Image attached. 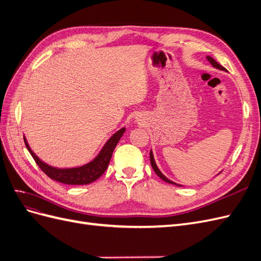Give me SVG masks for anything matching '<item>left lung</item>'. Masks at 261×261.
Returning <instances> with one entry per match:
<instances>
[{"instance_id":"obj_1","label":"left lung","mask_w":261,"mask_h":261,"mask_svg":"<svg viewBox=\"0 0 261 261\" xmlns=\"http://www.w3.org/2000/svg\"><path fill=\"white\" fill-rule=\"evenodd\" d=\"M207 59V61L210 63V64L215 67V68H217V69H220V70H225V68L223 67V66H221L218 62H216L215 61V59H212L211 57H207L206 58ZM150 162H151V167H152V169H153V171L155 172V174L159 176L161 179H163L164 181H167V183H169V184H174V185H176V186H183V185H180V184H176L175 181H173V180H171V179H169L167 176L165 175H163L162 174V172L159 170V168H158V165H156V163H155V161H154V156H153V152H152V150H150ZM221 173V172H220Z\"/></svg>"}]
</instances>
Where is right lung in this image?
<instances>
[{
	"instance_id": "1",
	"label": "right lung",
	"mask_w": 261,
	"mask_h": 261,
	"mask_svg": "<svg viewBox=\"0 0 261 261\" xmlns=\"http://www.w3.org/2000/svg\"><path fill=\"white\" fill-rule=\"evenodd\" d=\"M125 130L126 128L122 127L116 133H114L113 135L107 140V143L102 147L96 158H93V160L86 164L80 165V167L74 168H57L45 163L33 151V150H31L26 139V136H23V140H25V145L28 149V151L33 155L36 163L39 165V168H40L50 178L67 185H87L98 179L102 174H103L110 163V160H111L114 149L118 141H120L121 137L123 136Z\"/></svg>"
}]
</instances>
